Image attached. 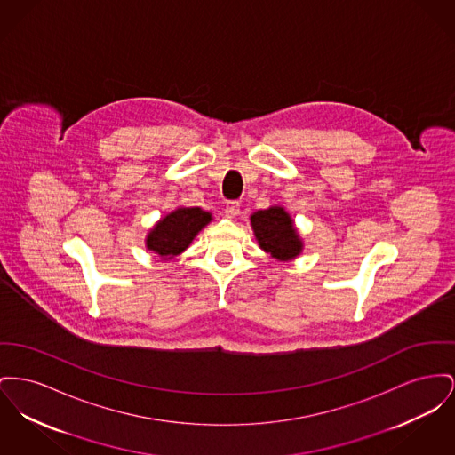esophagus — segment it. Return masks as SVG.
I'll use <instances>...</instances> for the list:
<instances>
[{"label":"esophagus","instance_id":"obj_1","mask_svg":"<svg viewBox=\"0 0 455 455\" xmlns=\"http://www.w3.org/2000/svg\"><path fill=\"white\" fill-rule=\"evenodd\" d=\"M239 213H241V204H239V201H230V203L227 204V208H225V214H227L228 218H235Z\"/></svg>","mask_w":455,"mask_h":455}]
</instances>
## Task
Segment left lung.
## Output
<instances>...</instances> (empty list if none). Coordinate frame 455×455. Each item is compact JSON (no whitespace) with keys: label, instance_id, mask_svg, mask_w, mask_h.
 Wrapping results in <instances>:
<instances>
[{"label":"left lung","instance_id":"1","mask_svg":"<svg viewBox=\"0 0 455 455\" xmlns=\"http://www.w3.org/2000/svg\"><path fill=\"white\" fill-rule=\"evenodd\" d=\"M256 241L263 251L278 261H291L302 251V241L294 227V220L282 206L259 210L251 216Z\"/></svg>","mask_w":455,"mask_h":455}]
</instances>
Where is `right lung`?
<instances>
[{
    "label": "right lung",
    "mask_w": 455,
    "mask_h": 455,
    "mask_svg": "<svg viewBox=\"0 0 455 455\" xmlns=\"http://www.w3.org/2000/svg\"><path fill=\"white\" fill-rule=\"evenodd\" d=\"M212 221V213L201 208H177L155 225L146 237V247L161 259H172L184 252L194 237Z\"/></svg>",
    "instance_id": "1"
}]
</instances>
